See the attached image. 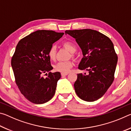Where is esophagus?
<instances>
[{"instance_id": "1", "label": "esophagus", "mask_w": 131, "mask_h": 131, "mask_svg": "<svg viewBox=\"0 0 131 131\" xmlns=\"http://www.w3.org/2000/svg\"><path fill=\"white\" fill-rule=\"evenodd\" d=\"M68 74V73H61V76H67Z\"/></svg>"}]
</instances>
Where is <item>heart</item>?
<instances>
[{"label":"heart","instance_id":"b5f03b06","mask_svg":"<svg viewBox=\"0 0 131 131\" xmlns=\"http://www.w3.org/2000/svg\"><path fill=\"white\" fill-rule=\"evenodd\" d=\"M63 46L71 52H74L76 50V46L69 41L64 43ZM56 47L55 46H52L48 51V57L51 60H55L56 58ZM73 66V63L71 61L59 62L55 64L54 69L57 72L63 73H68V72H69Z\"/></svg>","mask_w":131,"mask_h":131}]
</instances>
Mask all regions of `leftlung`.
<instances>
[{
  "label": "left lung",
  "mask_w": 131,
  "mask_h": 131,
  "mask_svg": "<svg viewBox=\"0 0 131 131\" xmlns=\"http://www.w3.org/2000/svg\"><path fill=\"white\" fill-rule=\"evenodd\" d=\"M65 34L76 39L81 49L83 58L78 68L89 73L77 74L75 92L82 100L96 101L114 80L118 58L113 44L105 35L90 29L66 30Z\"/></svg>",
  "instance_id": "8db88e82"
}]
</instances>
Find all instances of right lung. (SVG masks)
Instances as JSON below:
<instances>
[{
  "instance_id": "1",
  "label": "right lung",
  "mask_w": 131,
  "mask_h": 131,
  "mask_svg": "<svg viewBox=\"0 0 131 131\" xmlns=\"http://www.w3.org/2000/svg\"><path fill=\"white\" fill-rule=\"evenodd\" d=\"M63 34L39 30L22 39L17 45L12 67L19 91L31 102L43 104L54 96L61 75L59 72H50L53 68L48 51ZM47 72L48 76L44 78L43 75Z\"/></svg>"
}]
</instances>
